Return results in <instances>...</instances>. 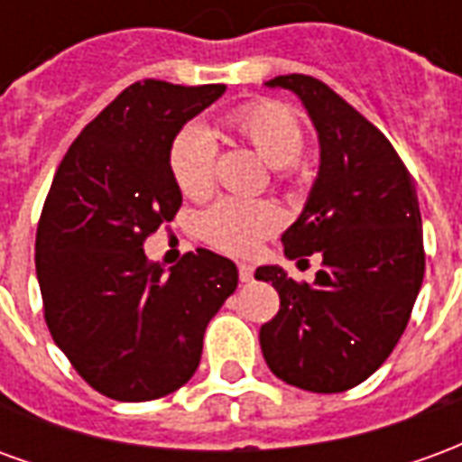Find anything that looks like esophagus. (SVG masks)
<instances>
[{"mask_svg": "<svg viewBox=\"0 0 462 462\" xmlns=\"http://www.w3.org/2000/svg\"><path fill=\"white\" fill-rule=\"evenodd\" d=\"M254 277V267L252 264H240V282H252Z\"/></svg>", "mask_w": 462, "mask_h": 462, "instance_id": "1", "label": "esophagus"}]
</instances>
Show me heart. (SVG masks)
<instances>
[{"instance_id": "obj_1", "label": "heart", "mask_w": 462, "mask_h": 462, "mask_svg": "<svg viewBox=\"0 0 462 462\" xmlns=\"http://www.w3.org/2000/svg\"><path fill=\"white\" fill-rule=\"evenodd\" d=\"M227 125L250 143L280 175H291L304 152V125L290 106L254 101L232 111ZM215 138L200 123H188L175 133L168 151V165L175 185L188 198H202L212 188ZM282 227V212L267 200L225 198L200 215V235L212 247L230 254H252L262 240Z\"/></svg>"}]
</instances>
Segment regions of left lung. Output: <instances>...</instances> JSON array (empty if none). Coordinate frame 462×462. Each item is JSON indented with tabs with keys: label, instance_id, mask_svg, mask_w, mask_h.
<instances>
[{
	"label": "left lung",
	"instance_id": "left-lung-1",
	"mask_svg": "<svg viewBox=\"0 0 462 462\" xmlns=\"http://www.w3.org/2000/svg\"><path fill=\"white\" fill-rule=\"evenodd\" d=\"M300 96L319 133V172L304 210L282 235L290 260L319 254L314 284L277 264L254 272L280 291L260 346L277 378L339 393L376 371L406 329L426 272L411 172L374 123L314 76L267 81Z\"/></svg>",
	"mask_w": 462,
	"mask_h": 462
}]
</instances>
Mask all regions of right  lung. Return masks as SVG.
I'll list each match as a JSON object with an SVG mask.
<instances>
[{
    "label": "right lung",
    "mask_w": 462,
    "mask_h": 462,
    "mask_svg": "<svg viewBox=\"0 0 462 462\" xmlns=\"http://www.w3.org/2000/svg\"><path fill=\"white\" fill-rule=\"evenodd\" d=\"M222 84L138 81L79 133L36 227L46 327L86 383L116 401H152L188 383L202 337L237 290V267L195 250L165 272L143 242L180 210L168 151Z\"/></svg>",
    "instance_id": "obj_1"
}]
</instances>
